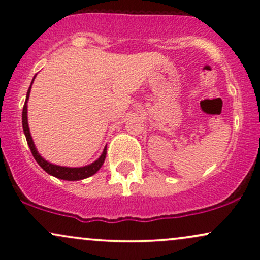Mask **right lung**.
Segmentation results:
<instances>
[{"label": "right lung", "instance_id": "right-lung-1", "mask_svg": "<svg viewBox=\"0 0 260 260\" xmlns=\"http://www.w3.org/2000/svg\"><path fill=\"white\" fill-rule=\"evenodd\" d=\"M35 78V77H34ZM34 80V79H32ZM32 83V82H31ZM30 88L31 85L29 86V90L26 92V100L24 106H23V113H22V122H23V131H24L26 142H28L29 148H30V151L34 156V159L37 160V162L41 166V169H44L47 174L55 176V177L61 178V180H67V181H78V180H83V178L90 177L94 174H96L99 171V169L103 166L104 161H105L106 157V148L104 149L103 154L95 162L90 164V165L84 166V168H64V166H57L53 165V164L47 162L46 160H44L43 157L40 156L38 153L37 148H35L34 142H32L30 132H29V127H28V117H26V101H28L29 98V92H30Z\"/></svg>", "mask_w": 260, "mask_h": 260}]
</instances>
